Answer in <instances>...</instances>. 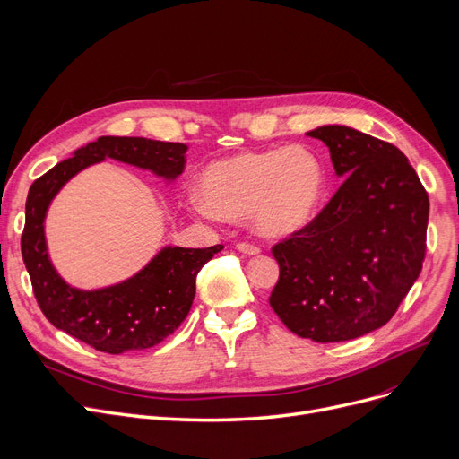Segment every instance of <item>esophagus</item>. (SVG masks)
Instances as JSON below:
<instances>
[{
  "mask_svg": "<svg viewBox=\"0 0 459 459\" xmlns=\"http://www.w3.org/2000/svg\"><path fill=\"white\" fill-rule=\"evenodd\" d=\"M237 250L243 252V254H248V255L259 254V248H257L255 245H250V243H238V245H237Z\"/></svg>",
  "mask_w": 459,
  "mask_h": 459,
  "instance_id": "esophagus-1",
  "label": "esophagus"
}]
</instances>
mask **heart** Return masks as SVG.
Listing matches in <instances>:
<instances>
[{
    "mask_svg": "<svg viewBox=\"0 0 459 459\" xmlns=\"http://www.w3.org/2000/svg\"><path fill=\"white\" fill-rule=\"evenodd\" d=\"M323 181L319 159L304 145L243 151L205 166L194 209L228 222L247 221L261 237H290L310 224Z\"/></svg>",
    "mask_w": 459,
    "mask_h": 459,
    "instance_id": "obj_1",
    "label": "heart"
}]
</instances>
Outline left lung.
I'll use <instances>...</instances> for the list:
<instances>
[{"instance_id": "8db88e82", "label": "left lung", "mask_w": 459, "mask_h": 459, "mask_svg": "<svg viewBox=\"0 0 459 459\" xmlns=\"http://www.w3.org/2000/svg\"><path fill=\"white\" fill-rule=\"evenodd\" d=\"M343 179L314 221L273 247L271 307L300 338L345 342L396 314L422 271L429 200L403 152L351 126L307 133Z\"/></svg>"}]
</instances>
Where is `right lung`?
<instances>
[{"mask_svg":"<svg viewBox=\"0 0 459 459\" xmlns=\"http://www.w3.org/2000/svg\"><path fill=\"white\" fill-rule=\"evenodd\" d=\"M186 149L185 143L100 136L76 149L74 157L56 164L31 185L20 241L22 257L39 307L56 329L97 351L119 355L160 343L185 321L195 295V276L224 248L222 245L166 247L133 278L110 288L83 291L69 286L54 269L47 250L45 216L61 186L87 166L114 159L173 181L185 169Z\"/></svg>","mask_w":459,"mask_h":459,"instance_id":"1","label":"right lung"}]
</instances>
